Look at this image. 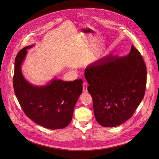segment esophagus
I'll return each instance as SVG.
<instances>
[{
	"instance_id": "esophagus-1",
	"label": "esophagus",
	"mask_w": 159,
	"mask_h": 159,
	"mask_svg": "<svg viewBox=\"0 0 159 159\" xmlns=\"http://www.w3.org/2000/svg\"><path fill=\"white\" fill-rule=\"evenodd\" d=\"M87 87H88V84H87V82H84L83 84V90L84 92H87Z\"/></svg>"
}]
</instances>
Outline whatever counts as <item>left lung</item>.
I'll list each match as a JSON object with an SVG mask.
<instances>
[{"label":"left lung","mask_w":159,"mask_h":159,"mask_svg":"<svg viewBox=\"0 0 159 159\" xmlns=\"http://www.w3.org/2000/svg\"><path fill=\"white\" fill-rule=\"evenodd\" d=\"M85 77L96 120L103 127H116L130 118L144 96L146 66L133 45L124 57L110 53L90 65Z\"/></svg>","instance_id":"left-lung-1"}]
</instances>
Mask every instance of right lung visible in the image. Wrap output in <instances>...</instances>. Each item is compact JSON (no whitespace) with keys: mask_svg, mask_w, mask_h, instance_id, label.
Here are the masks:
<instances>
[{"mask_svg":"<svg viewBox=\"0 0 159 159\" xmlns=\"http://www.w3.org/2000/svg\"><path fill=\"white\" fill-rule=\"evenodd\" d=\"M18 52L15 61L13 87L23 111L33 121L49 129H60L71 123L74 108L82 92L81 79L71 82L52 79L46 85L35 86L24 77L21 65L27 49Z\"/></svg>","mask_w":159,"mask_h":159,"instance_id":"obj_1","label":"right lung"}]
</instances>
